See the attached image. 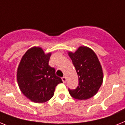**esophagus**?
<instances>
[{
  "label": "esophagus",
  "mask_w": 125,
  "mask_h": 125,
  "mask_svg": "<svg viewBox=\"0 0 125 125\" xmlns=\"http://www.w3.org/2000/svg\"><path fill=\"white\" fill-rule=\"evenodd\" d=\"M62 82H63L64 83H65V82H66V78L65 77H62Z\"/></svg>",
  "instance_id": "esophagus-1"
}]
</instances>
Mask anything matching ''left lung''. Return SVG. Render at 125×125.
<instances>
[{"instance_id":"left-lung-1","label":"left lung","mask_w":125,"mask_h":125,"mask_svg":"<svg viewBox=\"0 0 125 125\" xmlns=\"http://www.w3.org/2000/svg\"><path fill=\"white\" fill-rule=\"evenodd\" d=\"M68 55L79 77V85L70 89V95L75 99L83 100L94 96L103 82L104 74L102 66L94 52L87 46H80L75 52Z\"/></svg>"}]
</instances>
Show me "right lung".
Masks as SVG:
<instances>
[{"mask_svg":"<svg viewBox=\"0 0 125 125\" xmlns=\"http://www.w3.org/2000/svg\"><path fill=\"white\" fill-rule=\"evenodd\" d=\"M51 53L34 46L25 52L17 70V82L21 93L32 102L44 103L53 97L55 87L62 83L55 70L49 66Z\"/></svg>","mask_w":125,"mask_h":125,"instance_id":"obj_1","label":"right lung"}]
</instances>
